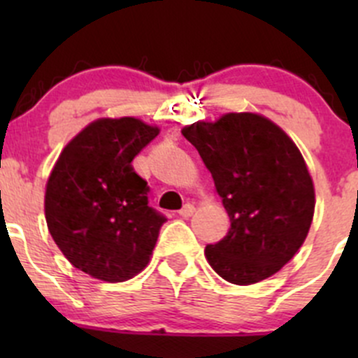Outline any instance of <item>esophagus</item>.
Returning <instances> with one entry per match:
<instances>
[{
    "mask_svg": "<svg viewBox=\"0 0 358 358\" xmlns=\"http://www.w3.org/2000/svg\"><path fill=\"white\" fill-rule=\"evenodd\" d=\"M194 213H196V208H194V204H189V202H187V204L183 206L182 209H180L178 215L182 216V218H190V216H192Z\"/></svg>",
    "mask_w": 358,
    "mask_h": 358,
    "instance_id": "34e87169",
    "label": "esophagus"
}]
</instances>
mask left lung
<instances>
[{
  "mask_svg": "<svg viewBox=\"0 0 358 358\" xmlns=\"http://www.w3.org/2000/svg\"><path fill=\"white\" fill-rule=\"evenodd\" d=\"M182 133L230 216L229 234L204 249L211 268L237 286L272 277L303 246L315 211L313 180L296 143L256 112H227Z\"/></svg>",
  "mask_w": 358,
  "mask_h": 358,
  "instance_id": "obj_1",
  "label": "left lung"
}]
</instances>
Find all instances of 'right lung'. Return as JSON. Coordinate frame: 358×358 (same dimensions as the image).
Instances as JSON below:
<instances>
[{
    "label": "right lung",
    "mask_w": 358,
    "mask_h": 358,
    "mask_svg": "<svg viewBox=\"0 0 358 358\" xmlns=\"http://www.w3.org/2000/svg\"><path fill=\"white\" fill-rule=\"evenodd\" d=\"M138 117H100L64 147L45 190L46 225L64 256L93 279L124 282L142 272L164 216L131 168L159 135Z\"/></svg>",
    "instance_id": "obj_1"
}]
</instances>
